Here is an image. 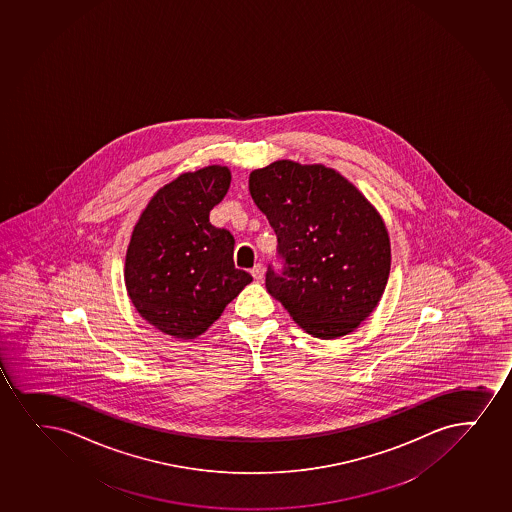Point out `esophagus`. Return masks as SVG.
<instances>
[{
  "label": "esophagus",
  "instance_id": "34e87169",
  "mask_svg": "<svg viewBox=\"0 0 512 512\" xmlns=\"http://www.w3.org/2000/svg\"><path fill=\"white\" fill-rule=\"evenodd\" d=\"M252 276L255 281H262L264 279V265L255 264V267L252 269Z\"/></svg>",
  "mask_w": 512,
  "mask_h": 512
}]
</instances>
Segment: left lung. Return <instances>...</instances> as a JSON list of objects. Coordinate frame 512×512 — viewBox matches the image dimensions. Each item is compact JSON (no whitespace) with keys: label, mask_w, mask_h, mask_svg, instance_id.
<instances>
[{"label":"left lung","mask_w":512,"mask_h":512,"mask_svg":"<svg viewBox=\"0 0 512 512\" xmlns=\"http://www.w3.org/2000/svg\"><path fill=\"white\" fill-rule=\"evenodd\" d=\"M248 188L283 260L281 271L267 267L269 295L313 337L355 331L377 307L391 271V241L377 209L322 164L276 161L252 171Z\"/></svg>","instance_id":"left-lung-1"}]
</instances>
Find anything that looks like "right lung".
<instances>
[{
    "label": "right lung",
    "instance_id": "1",
    "mask_svg": "<svg viewBox=\"0 0 512 512\" xmlns=\"http://www.w3.org/2000/svg\"><path fill=\"white\" fill-rule=\"evenodd\" d=\"M226 166L183 173L157 190L133 228L125 284L133 307L156 329L193 339L252 283L233 262L235 238L209 221L228 193Z\"/></svg>",
    "mask_w": 512,
    "mask_h": 512
}]
</instances>
